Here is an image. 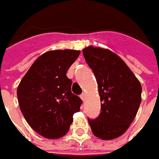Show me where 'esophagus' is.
<instances>
[{"mask_svg": "<svg viewBox=\"0 0 159 159\" xmlns=\"http://www.w3.org/2000/svg\"><path fill=\"white\" fill-rule=\"evenodd\" d=\"M80 98H81L83 101H85V95L84 94V93H82L81 95H80Z\"/></svg>", "mask_w": 159, "mask_h": 159, "instance_id": "obj_1", "label": "esophagus"}]
</instances>
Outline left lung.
I'll list each match as a JSON object with an SVG mask.
<instances>
[{"label": "left lung", "mask_w": 159, "mask_h": 159, "mask_svg": "<svg viewBox=\"0 0 159 159\" xmlns=\"http://www.w3.org/2000/svg\"><path fill=\"white\" fill-rule=\"evenodd\" d=\"M86 63L95 74L101 113L88 122L93 134L113 139L123 134L141 103V85L127 64L109 49L93 46L83 49Z\"/></svg>", "instance_id": "obj_1"}]
</instances>
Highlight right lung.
<instances>
[{
	"mask_svg": "<svg viewBox=\"0 0 159 159\" xmlns=\"http://www.w3.org/2000/svg\"><path fill=\"white\" fill-rule=\"evenodd\" d=\"M80 50H51L34 61L17 90L20 110L33 130L48 139L65 135L82 100L71 92L67 77Z\"/></svg>",
	"mask_w": 159,
	"mask_h": 159,
	"instance_id": "add662e5",
	"label": "right lung"
}]
</instances>
